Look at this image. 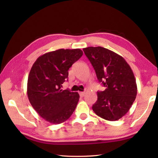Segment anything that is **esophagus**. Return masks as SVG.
Segmentation results:
<instances>
[{
	"instance_id": "34e87169",
	"label": "esophagus",
	"mask_w": 158,
	"mask_h": 158,
	"mask_svg": "<svg viewBox=\"0 0 158 158\" xmlns=\"http://www.w3.org/2000/svg\"><path fill=\"white\" fill-rule=\"evenodd\" d=\"M79 94L80 95V97H83L84 95H85V92H80Z\"/></svg>"
}]
</instances>
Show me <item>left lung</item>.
<instances>
[{
	"mask_svg": "<svg viewBox=\"0 0 158 158\" xmlns=\"http://www.w3.org/2000/svg\"><path fill=\"white\" fill-rule=\"evenodd\" d=\"M99 82L106 89L98 92L92 109L98 116L117 121L129 111L136 97V79L131 66L123 56L102 47L84 48Z\"/></svg>",
	"mask_w": 158,
	"mask_h": 158,
	"instance_id": "obj_1",
	"label": "left lung"
}]
</instances>
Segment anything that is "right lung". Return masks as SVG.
Wrapping results in <instances>:
<instances>
[{
    "instance_id": "obj_1",
    "label": "right lung",
    "mask_w": 158,
    "mask_h": 158,
    "mask_svg": "<svg viewBox=\"0 0 158 158\" xmlns=\"http://www.w3.org/2000/svg\"><path fill=\"white\" fill-rule=\"evenodd\" d=\"M83 55L80 49H60L47 52L33 63L27 80V94L37 113L47 122L60 124L73 113L79 101L78 92L61 89L69 69Z\"/></svg>"
}]
</instances>
